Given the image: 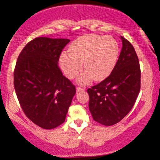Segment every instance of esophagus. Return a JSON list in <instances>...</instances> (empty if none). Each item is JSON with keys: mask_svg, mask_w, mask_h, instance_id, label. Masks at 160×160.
Listing matches in <instances>:
<instances>
[{"mask_svg": "<svg viewBox=\"0 0 160 160\" xmlns=\"http://www.w3.org/2000/svg\"><path fill=\"white\" fill-rule=\"evenodd\" d=\"M76 90H77V92H82V91H83L84 90V89H82V88H80V87H78L76 89Z\"/></svg>", "mask_w": 160, "mask_h": 160, "instance_id": "esophagus-1", "label": "esophagus"}]
</instances>
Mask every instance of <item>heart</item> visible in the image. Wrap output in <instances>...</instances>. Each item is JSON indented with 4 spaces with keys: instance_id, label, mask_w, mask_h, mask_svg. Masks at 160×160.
<instances>
[{
    "instance_id": "b5f03b06",
    "label": "heart",
    "mask_w": 160,
    "mask_h": 160,
    "mask_svg": "<svg viewBox=\"0 0 160 160\" xmlns=\"http://www.w3.org/2000/svg\"><path fill=\"white\" fill-rule=\"evenodd\" d=\"M120 48L113 37L89 34L79 37L71 43L69 52H63L59 64L65 76L74 79L83 67L86 71L78 79L80 85H86L94 79L101 81L108 78L118 60Z\"/></svg>"
}]
</instances>
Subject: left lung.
<instances>
[{
    "label": "left lung",
    "instance_id": "left-lung-1",
    "mask_svg": "<svg viewBox=\"0 0 160 160\" xmlns=\"http://www.w3.org/2000/svg\"><path fill=\"white\" fill-rule=\"evenodd\" d=\"M122 47L111 74L87 89L93 120L104 126L120 122L135 104L141 88V69L133 46L120 37Z\"/></svg>",
    "mask_w": 160,
    "mask_h": 160
}]
</instances>
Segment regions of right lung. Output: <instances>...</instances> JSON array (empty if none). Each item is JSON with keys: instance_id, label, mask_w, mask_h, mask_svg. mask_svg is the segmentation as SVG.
Listing matches in <instances>:
<instances>
[{"instance_id": "1", "label": "right lung", "mask_w": 160, "mask_h": 160, "mask_svg": "<svg viewBox=\"0 0 160 160\" xmlns=\"http://www.w3.org/2000/svg\"><path fill=\"white\" fill-rule=\"evenodd\" d=\"M68 39L37 38L27 43L14 70V88L22 109L34 123L52 129L65 122L75 86L58 68Z\"/></svg>"}]
</instances>
